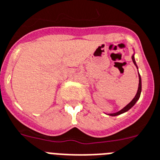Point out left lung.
<instances>
[{"label": "left lung", "instance_id": "8db88e82", "mask_svg": "<svg viewBox=\"0 0 160 160\" xmlns=\"http://www.w3.org/2000/svg\"><path fill=\"white\" fill-rule=\"evenodd\" d=\"M132 62H133V63H134V64L136 65V67H137V66H136V61H135L134 55L132 57ZM141 76L139 75V87H138V90H137V93H136V96H135V98H133V99H132V100L131 101V102H130L125 108H123L122 109L120 110V111L118 112H115V113H110L109 114L110 116H118V115H120V114H122V113H123V112H125L128 111V110H129L131 108H132L133 106H134L135 103L136 102V101L139 99L140 96H141Z\"/></svg>", "mask_w": 160, "mask_h": 160}]
</instances>
